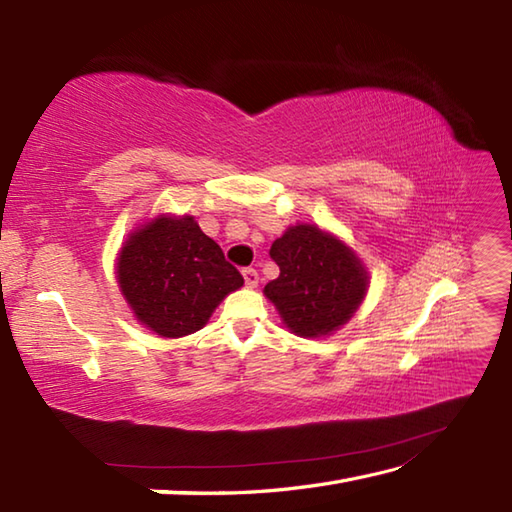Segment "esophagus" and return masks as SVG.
Returning <instances> with one entry per match:
<instances>
[{
    "label": "esophagus",
    "mask_w": 512,
    "mask_h": 512,
    "mask_svg": "<svg viewBox=\"0 0 512 512\" xmlns=\"http://www.w3.org/2000/svg\"><path fill=\"white\" fill-rule=\"evenodd\" d=\"M242 275H244V281H246L248 288H255L259 284V273L255 268H244Z\"/></svg>",
    "instance_id": "34e87169"
}]
</instances>
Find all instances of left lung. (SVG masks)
<instances>
[{"label": "left lung", "instance_id": "8db88e82", "mask_svg": "<svg viewBox=\"0 0 512 512\" xmlns=\"http://www.w3.org/2000/svg\"><path fill=\"white\" fill-rule=\"evenodd\" d=\"M270 257L279 277L264 288L281 319L299 336H328L354 317L369 286L350 246L314 224H297L275 239Z\"/></svg>", "mask_w": 512, "mask_h": 512}]
</instances>
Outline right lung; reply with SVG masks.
Instances as JSON below:
<instances>
[{
	"label": "right lung",
	"mask_w": 512,
	"mask_h": 512,
	"mask_svg": "<svg viewBox=\"0 0 512 512\" xmlns=\"http://www.w3.org/2000/svg\"><path fill=\"white\" fill-rule=\"evenodd\" d=\"M116 279L134 317L165 339L204 328L222 299L244 286L191 215H158L136 228L118 255Z\"/></svg>",
	"instance_id": "1"
}]
</instances>
